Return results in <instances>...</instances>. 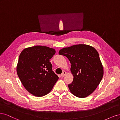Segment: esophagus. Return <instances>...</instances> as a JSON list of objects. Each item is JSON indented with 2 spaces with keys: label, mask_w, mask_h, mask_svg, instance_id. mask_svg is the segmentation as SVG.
Returning <instances> with one entry per match:
<instances>
[{
  "label": "esophagus",
  "mask_w": 120,
  "mask_h": 120,
  "mask_svg": "<svg viewBox=\"0 0 120 120\" xmlns=\"http://www.w3.org/2000/svg\"><path fill=\"white\" fill-rule=\"evenodd\" d=\"M66 75V71H64L62 74H61V77H64V76Z\"/></svg>",
  "instance_id": "obj_1"
}]
</instances>
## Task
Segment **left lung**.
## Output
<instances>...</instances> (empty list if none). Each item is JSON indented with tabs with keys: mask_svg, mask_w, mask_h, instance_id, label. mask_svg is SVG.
<instances>
[{
	"mask_svg": "<svg viewBox=\"0 0 120 120\" xmlns=\"http://www.w3.org/2000/svg\"><path fill=\"white\" fill-rule=\"evenodd\" d=\"M59 53L66 56L71 64L74 79L68 85L71 92L81 98L90 95L104 75L103 67L97 50L90 45L79 44L63 48Z\"/></svg>",
	"mask_w": 120,
	"mask_h": 120,
	"instance_id": "left-lung-1",
	"label": "left lung"
}]
</instances>
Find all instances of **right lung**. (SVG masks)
<instances>
[{
	"instance_id": "obj_1",
	"label": "right lung",
	"mask_w": 120,
	"mask_h": 120,
	"mask_svg": "<svg viewBox=\"0 0 120 120\" xmlns=\"http://www.w3.org/2000/svg\"><path fill=\"white\" fill-rule=\"evenodd\" d=\"M55 53L53 49L37 45L24 49L20 54L17 75L25 89L34 96L47 95L59 79L49 61Z\"/></svg>"
}]
</instances>
